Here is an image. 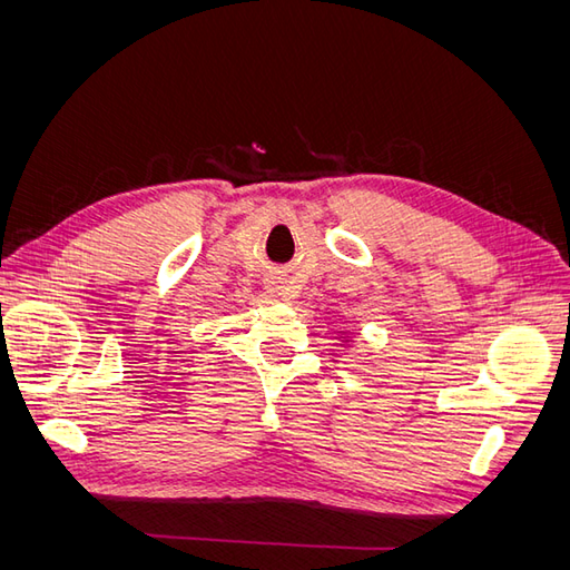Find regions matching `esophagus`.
Here are the masks:
<instances>
[{
  "label": "esophagus",
  "mask_w": 570,
  "mask_h": 570,
  "mask_svg": "<svg viewBox=\"0 0 570 570\" xmlns=\"http://www.w3.org/2000/svg\"><path fill=\"white\" fill-rule=\"evenodd\" d=\"M266 292L271 297H281V299H289L292 289H289V281L283 278V275H271L266 281Z\"/></svg>",
  "instance_id": "1"
}]
</instances>
